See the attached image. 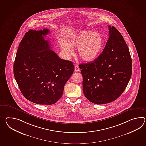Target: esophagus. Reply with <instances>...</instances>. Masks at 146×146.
<instances>
[{
  "label": "esophagus",
  "mask_w": 146,
  "mask_h": 146,
  "mask_svg": "<svg viewBox=\"0 0 146 146\" xmlns=\"http://www.w3.org/2000/svg\"><path fill=\"white\" fill-rule=\"evenodd\" d=\"M80 71V68H79V67L78 66V65H75V71L78 72H79Z\"/></svg>",
  "instance_id": "obj_1"
}]
</instances>
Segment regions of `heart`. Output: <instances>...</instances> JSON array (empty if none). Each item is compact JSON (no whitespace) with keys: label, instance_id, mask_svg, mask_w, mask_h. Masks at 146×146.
I'll use <instances>...</instances> for the list:
<instances>
[{"label":"heart","instance_id":"b5f03b06","mask_svg":"<svg viewBox=\"0 0 146 146\" xmlns=\"http://www.w3.org/2000/svg\"><path fill=\"white\" fill-rule=\"evenodd\" d=\"M68 43L63 41L61 47L68 57L74 53L73 48H78L79 57L85 62L94 61L100 55L103 45V40L101 34L88 30H79L69 36Z\"/></svg>","mask_w":146,"mask_h":146}]
</instances>
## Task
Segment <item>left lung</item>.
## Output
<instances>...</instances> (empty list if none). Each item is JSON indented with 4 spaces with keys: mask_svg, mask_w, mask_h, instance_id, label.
Segmentation results:
<instances>
[{
    "mask_svg": "<svg viewBox=\"0 0 146 146\" xmlns=\"http://www.w3.org/2000/svg\"><path fill=\"white\" fill-rule=\"evenodd\" d=\"M108 28L109 38L102 53L93 61L79 65L85 96L98 105L119 97L132 74V60L126 43L115 27Z\"/></svg>",
    "mask_w": 146,
    "mask_h": 146,
    "instance_id": "8db88e82",
    "label": "left lung"
}]
</instances>
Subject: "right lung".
<instances>
[{
  "mask_svg": "<svg viewBox=\"0 0 146 146\" xmlns=\"http://www.w3.org/2000/svg\"><path fill=\"white\" fill-rule=\"evenodd\" d=\"M50 30H30L20 43L13 64L15 80L23 96L36 104L52 105L62 97L74 66L51 50L43 36Z\"/></svg>",
  "mask_w": 146,
  "mask_h": 146,
  "instance_id": "add662e5",
  "label": "right lung"
}]
</instances>
